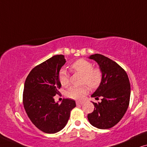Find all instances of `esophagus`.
<instances>
[{
  "label": "esophagus",
  "instance_id": "esophagus-1",
  "mask_svg": "<svg viewBox=\"0 0 147 147\" xmlns=\"http://www.w3.org/2000/svg\"><path fill=\"white\" fill-rule=\"evenodd\" d=\"M76 105H82V102H79V101H76Z\"/></svg>",
  "mask_w": 147,
  "mask_h": 147
}]
</instances>
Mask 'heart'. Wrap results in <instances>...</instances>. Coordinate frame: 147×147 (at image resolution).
<instances>
[{
	"label": "heart",
	"mask_w": 147,
	"mask_h": 147,
	"mask_svg": "<svg viewBox=\"0 0 147 147\" xmlns=\"http://www.w3.org/2000/svg\"><path fill=\"white\" fill-rule=\"evenodd\" d=\"M72 71L78 72L83 75L82 83L86 84L91 88H96L100 85L102 81V73L98 69H93L90 62L85 59H78L71 64ZM59 80L63 86H67L69 84V77L65 69H61L59 74ZM88 92V87L86 86H73L67 91V95L69 98L74 100H81Z\"/></svg>",
	"instance_id": "b5f03b06"
}]
</instances>
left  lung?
<instances>
[{
    "mask_svg": "<svg viewBox=\"0 0 147 147\" xmlns=\"http://www.w3.org/2000/svg\"><path fill=\"white\" fill-rule=\"evenodd\" d=\"M88 59L98 64L102 81L92 97L100 102H93V112L88 114V121L100 129H108L121 121L129 107L131 96V84L125 70L113 60L100 54L90 55Z\"/></svg>",
    "mask_w": 147,
    "mask_h": 147,
    "instance_id": "left-lung-1",
    "label": "left lung"
}]
</instances>
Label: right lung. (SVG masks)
<instances>
[{
    "label": "right lung",
    "instance_id": "obj_1",
    "mask_svg": "<svg viewBox=\"0 0 147 147\" xmlns=\"http://www.w3.org/2000/svg\"><path fill=\"white\" fill-rule=\"evenodd\" d=\"M65 63L64 55L53 56L35 67L24 82V109L32 123L44 133L61 131L69 121L71 111L76 107L72 99H63L59 105L54 98L59 93V74Z\"/></svg>",
    "mask_w": 147,
    "mask_h": 147
}]
</instances>
